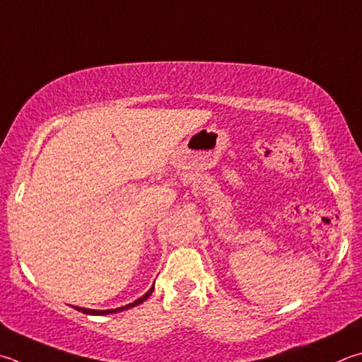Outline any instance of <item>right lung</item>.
<instances>
[{"mask_svg":"<svg viewBox=\"0 0 362 362\" xmlns=\"http://www.w3.org/2000/svg\"><path fill=\"white\" fill-rule=\"evenodd\" d=\"M152 291H153V288H150V290H148L146 294H144L142 298H139V299L134 300V302H131V304L124 305V307L110 308V310H90V308H81V307H76V310L82 312V313H85V315H109V313H117V312H122V310H128V308H131V307H136V305L142 304V302L146 300L150 294H152Z\"/></svg>","mask_w":362,"mask_h":362,"instance_id":"1","label":"right lung"}]
</instances>
